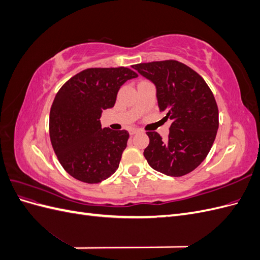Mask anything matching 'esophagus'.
<instances>
[{
    "mask_svg": "<svg viewBox=\"0 0 260 260\" xmlns=\"http://www.w3.org/2000/svg\"><path fill=\"white\" fill-rule=\"evenodd\" d=\"M139 132H140V129H137V128H130L129 129L130 136H135V135H137V133H139Z\"/></svg>",
    "mask_w": 260,
    "mask_h": 260,
    "instance_id": "esophagus-1",
    "label": "esophagus"
}]
</instances>
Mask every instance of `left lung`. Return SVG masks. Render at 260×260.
I'll use <instances>...</instances> for the list:
<instances>
[{
  "label": "left lung",
  "mask_w": 260,
  "mask_h": 260,
  "mask_svg": "<svg viewBox=\"0 0 260 260\" xmlns=\"http://www.w3.org/2000/svg\"><path fill=\"white\" fill-rule=\"evenodd\" d=\"M156 86L160 112L170 119L168 140L147 131L149 144L144 157L156 171L181 177L199 167L216 139L219 113L205 80L178 60L142 62L132 66Z\"/></svg>",
  "instance_id": "1"
}]
</instances>
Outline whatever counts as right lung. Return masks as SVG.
I'll return each instance as SVG.
<instances>
[{"mask_svg": "<svg viewBox=\"0 0 260 260\" xmlns=\"http://www.w3.org/2000/svg\"><path fill=\"white\" fill-rule=\"evenodd\" d=\"M137 77L127 67L88 68L57 92L50 112V139L62 168L75 179L99 183L119 167L129 133L102 129L100 118L114 107L120 86Z\"/></svg>", "mask_w": 260, "mask_h": 260, "instance_id": "obj_1", "label": "right lung"}]
</instances>
